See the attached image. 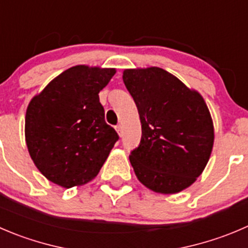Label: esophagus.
Wrapping results in <instances>:
<instances>
[{"mask_svg":"<svg viewBox=\"0 0 248 248\" xmlns=\"http://www.w3.org/2000/svg\"><path fill=\"white\" fill-rule=\"evenodd\" d=\"M115 128H116V132L119 133V136H122V126H121V124H117Z\"/></svg>","mask_w":248,"mask_h":248,"instance_id":"obj_1","label":"esophagus"}]
</instances>
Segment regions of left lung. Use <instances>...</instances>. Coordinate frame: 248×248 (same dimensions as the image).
Returning <instances> with one entry per match:
<instances>
[{"instance_id":"obj_1","label":"left lung","mask_w":248,"mask_h":248,"mask_svg":"<svg viewBox=\"0 0 248 248\" xmlns=\"http://www.w3.org/2000/svg\"><path fill=\"white\" fill-rule=\"evenodd\" d=\"M122 78L141 124L140 144L129 155L138 180L158 194L189 188L205 170L215 141L202 95L157 66L126 69Z\"/></svg>"}]
</instances>
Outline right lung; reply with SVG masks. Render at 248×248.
Here are the masks:
<instances>
[{"mask_svg":"<svg viewBox=\"0 0 248 248\" xmlns=\"http://www.w3.org/2000/svg\"><path fill=\"white\" fill-rule=\"evenodd\" d=\"M115 69L76 65L53 78L30 100L25 140L37 170L63 188L97 177L119 139L107 124L99 92Z\"/></svg>","mask_w":248,"mask_h":248,"instance_id":"obj_1","label":"right lung"}]
</instances>
